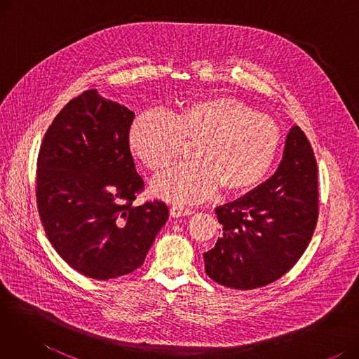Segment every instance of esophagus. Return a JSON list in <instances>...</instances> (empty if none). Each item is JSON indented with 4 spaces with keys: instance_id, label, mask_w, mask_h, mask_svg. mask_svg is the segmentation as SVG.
<instances>
[{
    "instance_id": "34e87169",
    "label": "esophagus",
    "mask_w": 359,
    "mask_h": 359,
    "mask_svg": "<svg viewBox=\"0 0 359 359\" xmlns=\"http://www.w3.org/2000/svg\"><path fill=\"white\" fill-rule=\"evenodd\" d=\"M191 214H192V210L184 208V206H182V205H173L172 208H170V217H173V218L191 215Z\"/></svg>"
}]
</instances>
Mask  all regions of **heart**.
<instances>
[{
	"mask_svg": "<svg viewBox=\"0 0 359 359\" xmlns=\"http://www.w3.org/2000/svg\"><path fill=\"white\" fill-rule=\"evenodd\" d=\"M129 148L147 168L172 164L183 144L194 163L180 164L151 182L154 196L175 203H195L212 196L243 195L265 177L280 145L273 119L227 94L183 103L170 119L161 111L141 113L129 128Z\"/></svg>",
	"mask_w": 359,
	"mask_h": 359,
	"instance_id": "obj_1",
	"label": "heart"
}]
</instances>
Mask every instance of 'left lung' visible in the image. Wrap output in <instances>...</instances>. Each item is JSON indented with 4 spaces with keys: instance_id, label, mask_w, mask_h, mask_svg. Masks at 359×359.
<instances>
[{
    "instance_id": "obj_1",
    "label": "left lung",
    "mask_w": 359,
    "mask_h": 359,
    "mask_svg": "<svg viewBox=\"0 0 359 359\" xmlns=\"http://www.w3.org/2000/svg\"><path fill=\"white\" fill-rule=\"evenodd\" d=\"M215 214L222 234L203 260L206 275L218 284L255 290L295 265L318 215L317 164L299 126L290 129L275 175L244 196L217 206Z\"/></svg>"
}]
</instances>
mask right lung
<instances>
[{
	"instance_id": "right-lung-1",
	"label": "right lung",
	"mask_w": 359,
	"mask_h": 359,
	"mask_svg": "<svg viewBox=\"0 0 359 359\" xmlns=\"http://www.w3.org/2000/svg\"><path fill=\"white\" fill-rule=\"evenodd\" d=\"M135 113L87 90L56 115L37 157L36 199L53 249L77 272L111 279L140 268L168 218L144 187L128 134Z\"/></svg>"
}]
</instances>
